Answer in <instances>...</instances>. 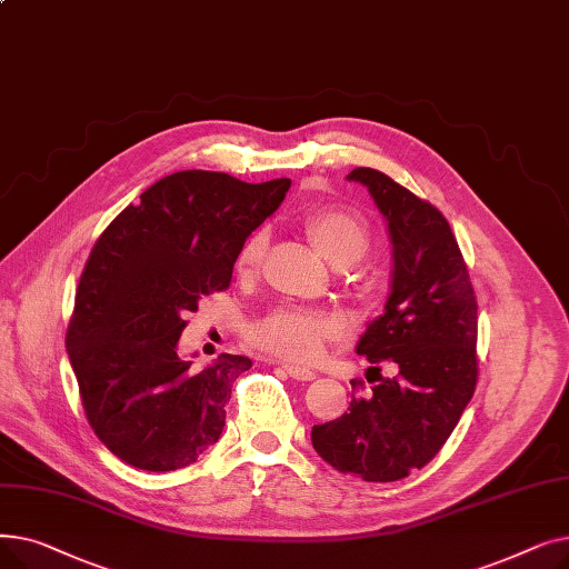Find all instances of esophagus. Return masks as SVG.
Listing matches in <instances>:
<instances>
[{
	"mask_svg": "<svg viewBox=\"0 0 569 569\" xmlns=\"http://www.w3.org/2000/svg\"><path fill=\"white\" fill-rule=\"evenodd\" d=\"M283 369H286V373H288L290 378H295V380H302V382H309V380H313V378H316V373H313L311 369L297 367V365H283Z\"/></svg>",
	"mask_w": 569,
	"mask_h": 569,
	"instance_id": "34e87169",
	"label": "esophagus"
}]
</instances>
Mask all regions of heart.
Wrapping results in <instances>:
<instances>
[{"label":"heart","mask_w":569,"mask_h":569,"mask_svg":"<svg viewBox=\"0 0 569 569\" xmlns=\"http://www.w3.org/2000/svg\"><path fill=\"white\" fill-rule=\"evenodd\" d=\"M305 228L316 249L335 267H348L362 260L371 247V232L355 212L341 207H325L305 219ZM267 247V232L256 230L239 249L237 269L253 272ZM337 332L330 318L300 307H281L249 327V339L281 360L313 362L325 343Z\"/></svg>","instance_id":"heart-1"}]
</instances>
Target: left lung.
<instances>
[{
  "label": "left lung",
  "instance_id": "8db88e82",
  "mask_svg": "<svg viewBox=\"0 0 569 569\" xmlns=\"http://www.w3.org/2000/svg\"><path fill=\"white\" fill-rule=\"evenodd\" d=\"M392 242V290L382 316L367 325L357 355L390 362L369 397L311 429L313 450L365 482H397L427 466L455 431L477 385V302L450 223L392 177L355 168Z\"/></svg>",
  "mask_w": 569,
  "mask_h": 569
}]
</instances>
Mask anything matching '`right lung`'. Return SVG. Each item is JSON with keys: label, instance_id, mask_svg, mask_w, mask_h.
Returning <instances> with one entry per match:
<instances>
[{"label": "right lung", "instance_id": "1", "mask_svg": "<svg viewBox=\"0 0 569 569\" xmlns=\"http://www.w3.org/2000/svg\"><path fill=\"white\" fill-rule=\"evenodd\" d=\"M288 189V177L247 184L226 172H172L97 239L67 352L89 425L124 463L168 472L219 440L230 387L251 360L223 352L193 369L179 337L202 297L230 286L239 249Z\"/></svg>", "mask_w": 569, "mask_h": 569}]
</instances>
